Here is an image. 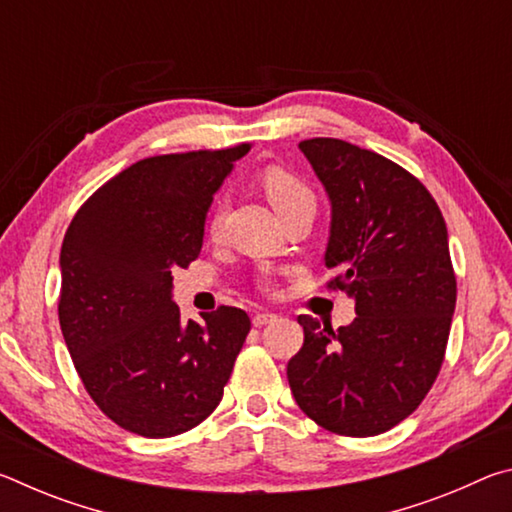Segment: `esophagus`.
Wrapping results in <instances>:
<instances>
[{
  "label": "esophagus",
  "mask_w": 512,
  "mask_h": 512,
  "mask_svg": "<svg viewBox=\"0 0 512 512\" xmlns=\"http://www.w3.org/2000/svg\"><path fill=\"white\" fill-rule=\"evenodd\" d=\"M280 316L273 314V311H257V314L253 316V325L255 327H264L268 323H273V320H277Z\"/></svg>",
  "instance_id": "1"
}]
</instances>
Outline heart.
<instances>
[{"mask_svg": "<svg viewBox=\"0 0 512 512\" xmlns=\"http://www.w3.org/2000/svg\"><path fill=\"white\" fill-rule=\"evenodd\" d=\"M262 187L264 194L268 198V203L273 205V210L277 214H287L293 207H298L302 203H316V196L311 192V187L302 180L298 173H293L284 167H268L262 173ZM207 230H210V237H216L221 230V212L216 210L210 216V223H207ZM262 287L266 291L273 289V280L271 277H264Z\"/></svg>", "mask_w": 512, "mask_h": 512, "instance_id": "1", "label": "heart"}]
</instances>
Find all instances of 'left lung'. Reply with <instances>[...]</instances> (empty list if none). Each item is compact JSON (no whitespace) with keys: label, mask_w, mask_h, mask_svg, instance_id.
Returning <instances> with one entry per match:
<instances>
[{"label":"left lung","mask_w":512,"mask_h":512,"mask_svg":"<svg viewBox=\"0 0 512 512\" xmlns=\"http://www.w3.org/2000/svg\"><path fill=\"white\" fill-rule=\"evenodd\" d=\"M332 201L327 289L357 318L332 329L298 316L305 343L289 361L302 411L339 436L393 429L418 409L445 361L456 307L447 225L429 189L400 164L334 137L300 142Z\"/></svg>","instance_id":"1"}]
</instances>
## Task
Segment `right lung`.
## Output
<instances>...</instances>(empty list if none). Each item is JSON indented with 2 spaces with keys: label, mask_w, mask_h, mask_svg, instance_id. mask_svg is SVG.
Here are the masks:
<instances>
[{
  "label": "right lung",
  "mask_w": 512,
  "mask_h": 512,
  "mask_svg": "<svg viewBox=\"0 0 512 512\" xmlns=\"http://www.w3.org/2000/svg\"><path fill=\"white\" fill-rule=\"evenodd\" d=\"M250 144L155 155L101 185L60 248L58 320L94 404L121 429L169 438L219 406L250 332L244 309L201 323L171 300L176 268L201 255L205 214Z\"/></svg>",
  "instance_id": "1"
}]
</instances>
